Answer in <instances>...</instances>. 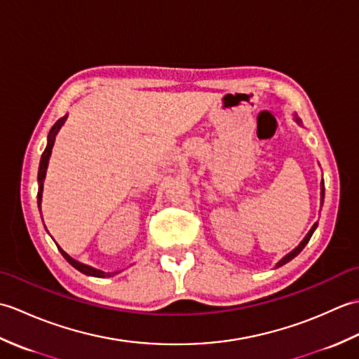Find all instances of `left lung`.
Listing matches in <instances>:
<instances>
[{"label": "left lung", "mask_w": 359, "mask_h": 359, "mask_svg": "<svg viewBox=\"0 0 359 359\" xmlns=\"http://www.w3.org/2000/svg\"><path fill=\"white\" fill-rule=\"evenodd\" d=\"M294 121H296V123L299 125V126H302V121H301V118H297V116H294ZM323 203H324V180H321V207H323ZM316 226H318V222H315L313 226L310 228V231L306 234V238H304V239L299 242V245H297L294 250L290 251L288 255H285L284 257H282L280 261H279L276 265H274V269H279V266L285 265L287 262H290V261H292V259H294L297 255H299L301 251H302V248L306 247L307 243H309V241H310V238H311V234H313L315 230H316Z\"/></svg>", "instance_id": "8db88e82"}]
</instances>
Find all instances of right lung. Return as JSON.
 <instances>
[{
  "label": "right lung",
  "instance_id": "1",
  "mask_svg": "<svg viewBox=\"0 0 359 359\" xmlns=\"http://www.w3.org/2000/svg\"><path fill=\"white\" fill-rule=\"evenodd\" d=\"M66 120H67V116H65L63 118H60L57 123L52 126V129L49 131V135H48V144H46V149L43 152L41 160H40V168H38V208H40V211H41V201H43V185H44V179H46V171H48L49 158H50V154H52V148H53V143H55V137L58 135L62 126L66 123ZM58 250L62 251V255L65 256L66 261L69 262L74 266V269H77L79 271H81L83 274H88V276H94V278H109L111 274H114V273H106V271H102V270H97V269H94V266H89L86 264H81V262L75 261L74 257L67 255L65 250H62L60 247H58Z\"/></svg>",
  "mask_w": 359,
  "mask_h": 359
}]
</instances>
